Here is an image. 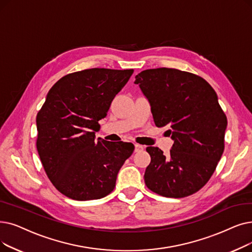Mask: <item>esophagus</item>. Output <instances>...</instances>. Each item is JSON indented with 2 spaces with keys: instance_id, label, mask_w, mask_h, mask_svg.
<instances>
[{
  "instance_id": "esophagus-1",
  "label": "esophagus",
  "mask_w": 252,
  "mask_h": 252,
  "mask_svg": "<svg viewBox=\"0 0 252 252\" xmlns=\"http://www.w3.org/2000/svg\"><path fill=\"white\" fill-rule=\"evenodd\" d=\"M144 149V146H142L140 144H135V152H140Z\"/></svg>"
}]
</instances>
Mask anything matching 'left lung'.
<instances>
[{
  "instance_id": "left-lung-1",
  "label": "left lung",
  "mask_w": 252,
  "mask_h": 252,
  "mask_svg": "<svg viewBox=\"0 0 252 252\" xmlns=\"http://www.w3.org/2000/svg\"><path fill=\"white\" fill-rule=\"evenodd\" d=\"M157 126H168L174 141L169 156L147 147L151 161L146 187L167 198H184L200 190L214 173L224 150L227 120L212 86L200 76L158 68L136 76Z\"/></svg>"
}]
</instances>
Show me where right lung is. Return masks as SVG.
<instances>
[{
	"label": "right lung",
	"instance_id": "1",
	"mask_svg": "<svg viewBox=\"0 0 252 252\" xmlns=\"http://www.w3.org/2000/svg\"><path fill=\"white\" fill-rule=\"evenodd\" d=\"M133 72L86 69L63 76L48 92L36 118V145L47 177L68 198H104L132 156V143L96 141L94 134Z\"/></svg>",
	"mask_w": 252,
	"mask_h": 252
}]
</instances>
